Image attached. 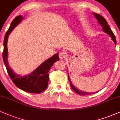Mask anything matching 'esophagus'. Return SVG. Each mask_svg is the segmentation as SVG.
Instances as JSON below:
<instances>
[{"label":"esophagus","instance_id":"34e87169","mask_svg":"<svg viewBox=\"0 0 120 120\" xmlns=\"http://www.w3.org/2000/svg\"><path fill=\"white\" fill-rule=\"evenodd\" d=\"M66 56H67V55H66V53L64 52H61L59 53V57L60 59H64V58H65Z\"/></svg>","mask_w":120,"mask_h":120}]
</instances>
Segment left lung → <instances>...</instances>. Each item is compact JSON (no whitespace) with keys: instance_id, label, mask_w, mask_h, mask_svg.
<instances>
[{"instance_id":"8db88e82","label":"left lung","mask_w":120,"mask_h":120,"mask_svg":"<svg viewBox=\"0 0 120 120\" xmlns=\"http://www.w3.org/2000/svg\"><path fill=\"white\" fill-rule=\"evenodd\" d=\"M94 15L96 19H97V20L98 21L100 25L102 26V29L103 31H104V32H105L106 33L108 34V35H110V37H111L112 39L114 41V42L115 43L116 45V37H115V34H113V33L112 32V31L111 30V28H110V27L107 24V21H106L105 19H104L103 16H101V15L97 14V13H94ZM68 77V80L70 82V84H71V89H72L75 92V93H77L79 95H91V94H94V93H86V92L82 91L79 90V89L75 88V87H74V86H73V85H72V83H71V81L70 80V78H69V75ZM96 93H97V92H96Z\"/></svg>"}]
</instances>
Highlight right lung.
<instances>
[{
    "instance_id": "right-lung-1",
    "label": "right lung",
    "mask_w": 120,
    "mask_h": 120,
    "mask_svg": "<svg viewBox=\"0 0 120 120\" xmlns=\"http://www.w3.org/2000/svg\"><path fill=\"white\" fill-rule=\"evenodd\" d=\"M22 20L21 16L15 17L12 21L10 27L7 31L4 39V49L3 59L8 74L14 84L21 90L30 93L39 94L45 91L48 86L49 79V71L53 64L59 60V53L54 55L38 67L31 74L25 76H20L13 72L8 65L7 57V41L8 35L13 29Z\"/></svg>"
}]
</instances>
